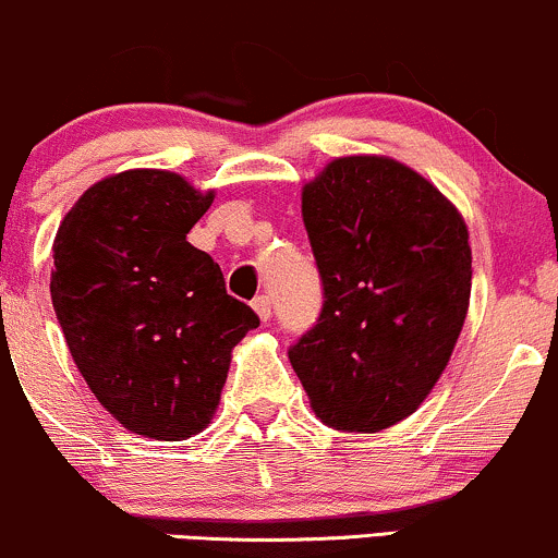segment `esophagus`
<instances>
[{"label":"esophagus","instance_id":"34e87169","mask_svg":"<svg viewBox=\"0 0 558 558\" xmlns=\"http://www.w3.org/2000/svg\"><path fill=\"white\" fill-rule=\"evenodd\" d=\"M253 308H255V314L260 316L263 322H268V319H271V314H274V311H271V298H268V295H257L255 301H253Z\"/></svg>","mask_w":558,"mask_h":558}]
</instances>
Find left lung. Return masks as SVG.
Masks as SVG:
<instances>
[{
	"instance_id": "obj_1",
	"label": "left lung",
	"mask_w": 558,
	"mask_h": 558,
	"mask_svg": "<svg viewBox=\"0 0 558 558\" xmlns=\"http://www.w3.org/2000/svg\"><path fill=\"white\" fill-rule=\"evenodd\" d=\"M303 223L325 301L290 364L322 423L383 430L421 407L452 356L471 298L469 229L386 157L329 161L303 189Z\"/></svg>"
}]
</instances>
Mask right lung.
Returning <instances> with one entry per match:
<instances>
[{"instance_id":"right-lung-1","label":"right lung","mask_w":558,"mask_h":558,"mask_svg":"<svg viewBox=\"0 0 558 558\" xmlns=\"http://www.w3.org/2000/svg\"><path fill=\"white\" fill-rule=\"evenodd\" d=\"M209 205L213 191L175 172L128 170L87 189L52 244L71 356L100 404L148 439H189L213 421L231 349L260 325L185 242Z\"/></svg>"}]
</instances>
